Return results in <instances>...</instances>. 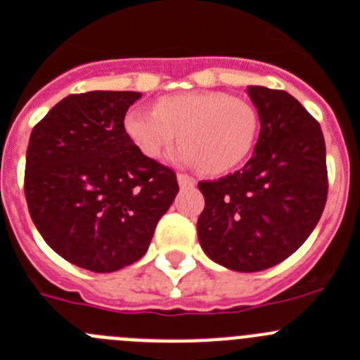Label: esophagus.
<instances>
[{"label": "esophagus", "mask_w": 360, "mask_h": 360, "mask_svg": "<svg viewBox=\"0 0 360 360\" xmlns=\"http://www.w3.org/2000/svg\"><path fill=\"white\" fill-rule=\"evenodd\" d=\"M177 183L181 188H193L197 184L195 177L188 176V174H177Z\"/></svg>", "instance_id": "1"}]
</instances>
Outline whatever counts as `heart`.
<instances>
[{"instance_id": "1", "label": "heart", "mask_w": 360, "mask_h": 360, "mask_svg": "<svg viewBox=\"0 0 360 360\" xmlns=\"http://www.w3.org/2000/svg\"><path fill=\"white\" fill-rule=\"evenodd\" d=\"M124 129L143 156L158 160L174 140L183 146L176 158L199 165L210 176H220L243 163L259 133V115L248 101L217 90L165 96L154 112L133 108L126 113Z\"/></svg>"}]
</instances>
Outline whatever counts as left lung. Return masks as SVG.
<instances>
[{
  "instance_id": "obj_1",
  "label": "left lung",
  "mask_w": 360,
  "mask_h": 360,
  "mask_svg": "<svg viewBox=\"0 0 360 360\" xmlns=\"http://www.w3.org/2000/svg\"><path fill=\"white\" fill-rule=\"evenodd\" d=\"M261 131L241 170L200 181L197 236L207 257L234 271L275 266L300 248L327 202V156L318 120L284 90L248 86Z\"/></svg>"
}]
</instances>
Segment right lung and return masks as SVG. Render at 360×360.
I'll return each instance as SVG.
<instances>
[{
	"mask_svg": "<svg viewBox=\"0 0 360 360\" xmlns=\"http://www.w3.org/2000/svg\"><path fill=\"white\" fill-rule=\"evenodd\" d=\"M140 92L94 90L55 104L30 134L25 195L53 250L110 274L139 261L176 199V172L143 156L124 129Z\"/></svg>",
	"mask_w": 360,
	"mask_h": 360,
	"instance_id": "right-lung-1",
	"label": "right lung"
}]
</instances>
